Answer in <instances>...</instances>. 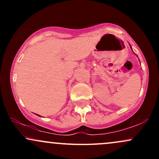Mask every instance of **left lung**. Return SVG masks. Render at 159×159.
<instances>
[{
    "label": "left lung",
    "instance_id": "1",
    "mask_svg": "<svg viewBox=\"0 0 159 159\" xmlns=\"http://www.w3.org/2000/svg\"><path fill=\"white\" fill-rule=\"evenodd\" d=\"M131 48H132V47H131Z\"/></svg>",
    "mask_w": 159,
    "mask_h": 159
}]
</instances>
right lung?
<instances>
[{"label": "right lung", "instance_id": "right-lung-1", "mask_svg": "<svg viewBox=\"0 0 159 159\" xmlns=\"http://www.w3.org/2000/svg\"><path fill=\"white\" fill-rule=\"evenodd\" d=\"M36 115H38V114H36ZM38 116H39V115H38Z\"/></svg>", "mask_w": 159, "mask_h": 159}]
</instances>
